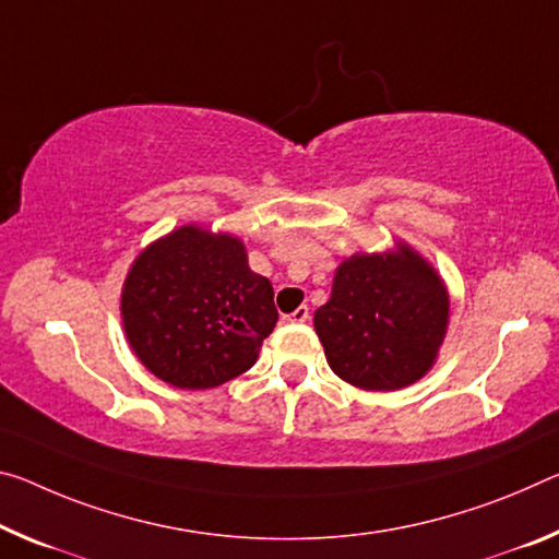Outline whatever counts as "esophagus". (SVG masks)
<instances>
[{
    "mask_svg": "<svg viewBox=\"0 0 559 559\" xmlns=\"http://www.w3.org/2000/svg\"><path fill=\"white\" fill-rule=\"evenodd\" d=\"M308 318H311V311H308V306H300V308H296L294 313L283 316V321H288V323H306Z\"/></svg>",
    "mask_w": 559,
    "mask_h": 559,
    "instance_id": "obj_1",
    "label": "esophagus"
}]
</instances>
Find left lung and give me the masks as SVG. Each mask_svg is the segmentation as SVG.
<instances>
[{
    "label": "left lung",
    "mask_w": 559,
    "mask_h": 559,
    "mask_svg": "<svg viewBox=\"0 0 559 559\" xmlns=\"http://www.w3.org/2000/svg\"><path fill=\"white\" fill-rule=\"evenodd\" d=\"M450 298L438 271L411 246L356 253L335 269L313 316L328 366L362 391H401L420 380L448 333Z\"/></svg>",
    "instance_id": "left-lung-1"
}]
</instances>
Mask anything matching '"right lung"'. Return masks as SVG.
Returning <instances> with one entry per match:
<instances>
[{
  "mask_svg": "<svg viewBox=\"0 0 559 559\" xmlns=\"http://www.w3.org/2000/svg\"><path fill=\"white\" fill-rule=\"evenodd\" d=\"M121 318L146 370L174 388L203 391L253 366L278 311L271 281L248 269L241 238L189 224L136 255Z\"/></svg>",
  "mask_w": 559,
  "mask_h": 559,
  "instance_id": "right-lung-1",
  "label": "right lung"
}]
</instances>
